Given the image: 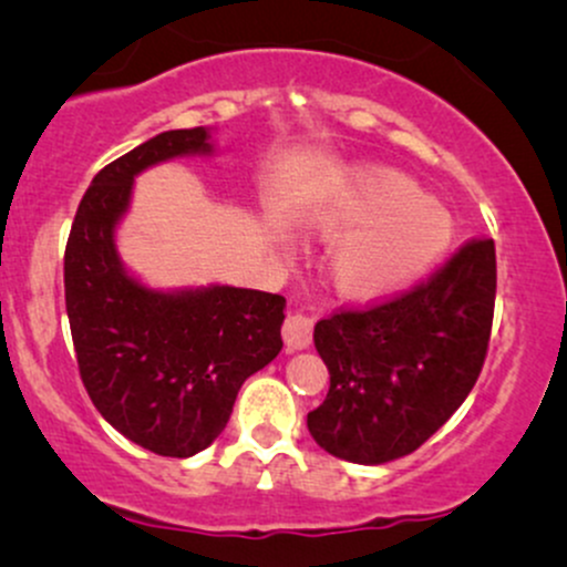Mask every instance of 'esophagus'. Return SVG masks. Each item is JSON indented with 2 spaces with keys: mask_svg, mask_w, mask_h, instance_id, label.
Returning a JSON list of instances; mask_svg holds the SVG:
<instances>
[{
  "mask_svg": "<svg viewBox=\"0 0 567 567\" xmlns=\"http://www.w3.org/2000/svg\"><path fill=\"white\" fill-rule=\"evenodd\" d=\"M311 330H315V315L303 309H290L282 324V338L290 349H306L311 343Z\"/></svg>",
  "mask_w": 567,
  "mask_h": 567,
  "instance_id": "obj_1",
  "label": "esophagus"
}]
</instances>
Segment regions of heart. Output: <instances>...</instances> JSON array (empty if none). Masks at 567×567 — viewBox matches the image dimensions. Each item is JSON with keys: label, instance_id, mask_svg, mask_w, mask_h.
<instances>
[{"label": "heart", "instance_id": "obj_1", "mask_svg": "<svg viewBox=\"0 0 567 567\" xmlns=\"http://www.w3.org/2000/svg\"><path fill=\"white\" fill-rule=\"evenodd\" d=\"M322 237H347L330 256V279L349 298H381L419 279L453 237L451 216L415 181L362 171L336 186L315 213Z\"/></svg>", "mask_w": 567, "mask_h": 567}]
</instances>
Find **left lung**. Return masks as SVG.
<instances>
[{
	"label": "left lung",
	"mask_w": 567,
	"mask_h": 567,
	"mask_svg": "<svg viewBox=\"0 0 567 567\" xmlns=\"http://www.w3.org/2000/svg\"><path fill=\"white\" fill-rule=\"evenodd\" d=\"M493 306L496 245L480 237L400 296L317 322L330 373L328 396L306 415L317 445L354 464L419 451L477 383Z\"/></svg>",
	"instance_id": "8db88e82"
}]
</instances>
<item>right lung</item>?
<instances>
[{"mask_svg":"<svg viewBox=\"0 0 567 567\" xmlns=\"http://www.w3.org/2000/svg\"><path fill=\"white\" fill-rule=\"evenodd\" d=\"M210 152L205 127L167 130L103 167L63 256L71 338L90 400L116 432L171 458L205 451L224 432L247 375L282 349L277 292L229 285L159 292L130 277L116 256L114 229L135 175Z\"/></svg>","mask_w":567,"mask_h":567,"instance_id":"add662e5","label":"right lung"}]
</instances>
